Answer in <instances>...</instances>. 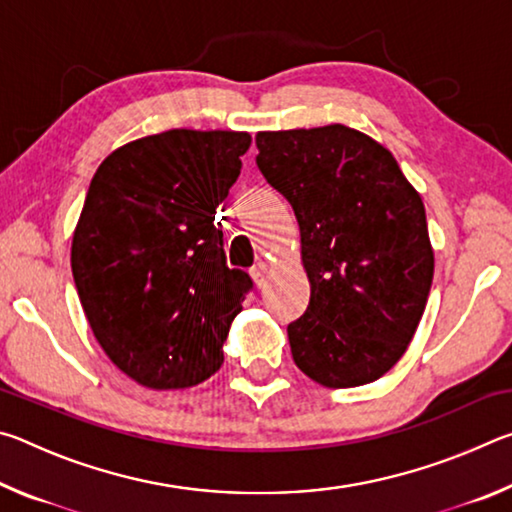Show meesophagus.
<instances>
[{
  "mask_svg": "<svg viewBox=\"0 0 512 512\" xmlns=\"http://www.w3.org/2000/svg\"><path fill=\"white\" fill-rule=\"evenodd\" d=\"M268 273H271V266H268L266 262H259L253 268H250V275H253V280L259 284V287H262V284L266 282Z\"/></svg>",
  "mask_w": 512,
  "mask_h": 512,
  "instance_id": "obj_1",
  "label": "esophagus"
}]
</instances>
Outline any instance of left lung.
<instances>
[{
    "label": "left lung",
    "mask_w": 512,
    "mask_h": 512,
    "mask_svg": "<svg viewBox=\"0 0 512 512\" xmlns=\"http://www.w3.org/2000/svg\"><path fill=\"white\" fill-rule=\"evenodd\" d=\"M257 167L300 225L309 307L287 327L296 366L327 388L386 375L427 307L433 250L393 153L343 124L257 133Z\"/></svg>",
    "instance_id": "8db88e82"
}]
</instances>
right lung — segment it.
Instances as JSON below:
<instances>
[{"mask_svg":"<svg viewBox=\"0 0 512 512\" xmlns=\"http://www.w3.org/2000/svg\"><path fill=\"white\" fill-rule=\"evenodd\" d=\"M248 146V133L173 128L119 146L94 173L74 284L94 339L146 388H189L221 368L253 282L225 264L214 216Z\"/></svg>","mask_w":512,"mask_h":512,"instance_id":"obj_1","label":"right lung"}]
</instances>
